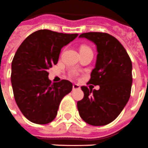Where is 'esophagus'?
Segmentation results:
<instances>
[{
	"instance_id": "1",
	"label": "esophagus",
	"mask_w": 148,
	"mask_h": 148,
	"mask_svg": "<svg viewBox=\"0 0 148 148\" xmlns=\"http://www.w3.org/2000/svg\"><path fill=\"white\" fill-rule=\"evenodd\" d=\"M72 89H73V90L80 89V86H79V84H73V85H72Z\"/></svg>"
}]
</instances>
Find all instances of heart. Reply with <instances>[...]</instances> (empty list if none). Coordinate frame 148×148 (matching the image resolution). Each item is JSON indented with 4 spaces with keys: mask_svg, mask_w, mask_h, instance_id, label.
Listing matches in <instances>:
<instances>
[{
    "mask_svg": "<svg viewBox=\"0 0 148 148\" xmlns=\"http://www.w3.org/2000/svg\"><path fill=\"white\" fill-rule=\"evenodd\" d=\"M81 49H89V48H88V47H85V46H84V47H82Z\"/></svg>",
    "mask_w": 148,
    "mask_h": 148,
    "instance_id": "heart-1",
    "label": "heart"
}]
</instances>
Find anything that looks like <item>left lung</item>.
I'll list each match as a JSON object with an SVG mask.
<instances>
[{
	"label": "left lung",
	"instance_id": "1",
	"mask_svg": "<svg viewBox=\"0 0 148 148\" xmlns=\"http://www.w3.org/2000/svg\"><path fill=\"white\" fill-rule=\"evenodd\" d=\"M96 46L95 69L90 84L99 90L82 86L84 96L77 102L79 114L84 121L93 126H103L112 122L122 112L131 95L132 64L119 41L103 32H86L79 35Z\"/></svg>",
	"mask_w": 148,
	"mask_h": 148
}]
</instances>
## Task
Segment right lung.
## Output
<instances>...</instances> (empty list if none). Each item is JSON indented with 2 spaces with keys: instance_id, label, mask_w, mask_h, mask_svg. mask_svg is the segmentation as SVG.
Returning <instances> with one entry per match:
<instances>
[{
  "instance_id": "1",
  "label": "right lung",
  "mask_w": 148,
  "mask_h": 148,
  "mask_svg": "<svg viewBox=\"0 0 148 148\" xmlns=\"http://www.w3.org/2000/svg\"><path fill=\"white\" fill-rule=\"evenodd\" d=\"M78 36L41 29L22 42L12 62L11 83L16 103L29 121L46 124L55 119L63 97L72 84L63 79L52 84L48 69L56 64L60 50Z\"/></svg>"
}]
</instances>
